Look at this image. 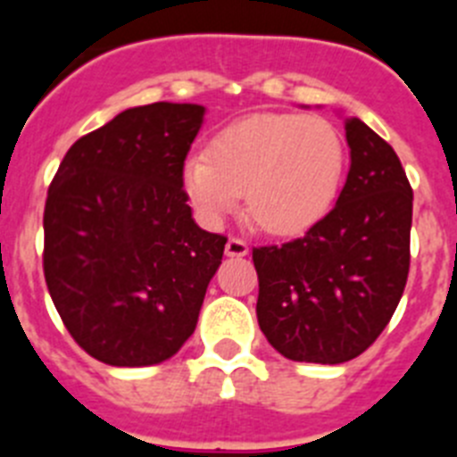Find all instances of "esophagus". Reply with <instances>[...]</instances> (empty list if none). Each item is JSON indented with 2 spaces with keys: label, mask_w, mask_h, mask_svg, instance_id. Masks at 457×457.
<instances>
[{
  "label": "esophagus",
  "mask_w": 457,
  "mask_h": 457,
  "mask_svg": "<svg viewBox=\"0 0 457 457\" xmlns=\"http://www.w3.org/2000/svg\"><path fill=\"white\" fill-rule=\"evenodd\" d=\"M247 253H249L247 242L240 240V237H228V242H226V256L240 258V256H247Z\"/></svg>",
  "instance_id": "34e87169"
}]
</instances>
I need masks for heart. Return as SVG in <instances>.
Returning a JSON list of instances; mask_svg holds the SVG:
<instances>
[{"mask_svg":"<svg viewBox=\"0 0 457 457\" xmlns=\"http://www.w3.org/2000/svg\"><path fill=\"white\" fill-rule=\"evenodd\" d=\"M345 167L338 130L320 116L258 114L228 125L208 155L185 162L183 183L210 224L247 196L249 217L263 231L293 236L332 208Z\"/></svg>","mask_w":457,"mask_h":457,"instance_id":"b5f03b06","label":"heart"}]
</instances>
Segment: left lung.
<instances>
[{"instance_id": "1", "label": "left lung", "mask_w": 457, "mask_h": 457, "mask_svg": "<svg viewBox=\"0 0 457 457\" xmlns=\"http://www.w3.org/2000/svg\"><path fill=\"white\" fill-rule=\"evenodd\" d=\"M350 171L337 205L281 247L253 249L256 316L277 353L343 364L382 334L410 272L411 187L394 148L345 119Z\"/></svg>"}]
</instances>
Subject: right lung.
I'll list each match as a JSON object with an SVG mask.
<instances>
[{
    "instance_id": "obj_1",
    "label": "right lung",
    "mask_w": 457,
    "mask_h": 457,
    "mask_svg": "<svg viewBox=\"0 0 457 457\" xmlns=\"http://www.w3.org/2000/svg\"><path fill=\"white\" fill-rule=\"evenodd\" d=\"M204 114L189 103L125 109L72 144L47 189V290L103 364H160L194 334L226 245L196 226L183 189Z\"/></svg>"
}]
</instances>
